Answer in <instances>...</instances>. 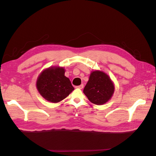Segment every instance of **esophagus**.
I'll use <instances>...</instances> for the list:
<instances>
[{
  "label": "esophagus",
  "mask_w": 156,
  "mask_h": 156,
  "mask_svg": "<svg viewBox=\"0 0 156 156\" xmlns=\"http://www.w3.org/2000/svg\"><path fill=\"white\" fill-rule=\"evenodd\" d=\"M84 87V84H81L80 86H78V87H76V88H79V89H82Z\"/></svg>",
  "instance_id": "obj_1"
}]
</instances>
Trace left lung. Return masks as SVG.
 <instances>
[{
  "label": "left lung",
  "mask_w": 156,
  "mask_h": 156,
  "mask_svg": "<svg viewBox=\"0 0 156 156\" xmlns=\"http://www.w3.org/2000/svg\"><path fill=\"white\" fill-rule=\"evenodd\" d=\"M114 89V85L108 75L101 71H94L91 73L83 92L92 103L101 105L111 98Z\"/></svg>",
  "instance_id": "8db88e82"
}]
</instances>
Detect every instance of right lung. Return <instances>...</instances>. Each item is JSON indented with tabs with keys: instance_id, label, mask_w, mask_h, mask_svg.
Masks as SVG:
<instances>
[{
	"instance_id": "1",
	"label": "right lung",
	"mask_w": 156,
	"mask_h": 156,
	"mask_svg": "<svg viewBox=\"0 0 156 156\" xmlns=\"http://www.w3.org/2000/svg\"><path fill=\"white\" fill-rule=\"evenodd\" d=\"M64 73L62 68H49L39 75L37 88L45 100L51 102H59L74 90Z\"/></svg>"
}]
</instances>
